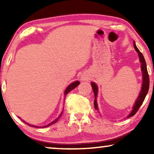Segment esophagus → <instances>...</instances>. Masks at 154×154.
Wrapping results in <instances>:
<instances>
[{
  "instance_id": "1",
  "label": "esophagus",
  "mask_w": 154,
  "mask_h": 154,
  "mask_svg": "<svg viewBox=\"0 0 154 154\" xmlns=\"http://www.w3.org/2000/svg\"><path fill=\"white\" fill-rule=\"evenodd\" d=\"M81 80L82 81H86L87 80V78L84 75H82V77H81Z\"/></svg>"
}]
</instances>
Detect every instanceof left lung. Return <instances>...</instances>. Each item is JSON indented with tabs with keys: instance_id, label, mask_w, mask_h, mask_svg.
<instances>
[{
	"instance_id": "obj_1",
	"label": "left lung",
	"mask_w": 154,
	"mask_h": 154,
	"mask_svg": "<svg viewBox=\"0 0 154 154\" xmlns=\"http://www.w3.org/2000/svg\"><path fill=\"white\" fill-rule=\"evenodd\" d=\"M134 48L136 49V51L138 52V54H139V60L140 62V64H141V71H142V75H143V83H142V87H141V90L139 93V95L138 96L136 102H135L134 105L132 107V110L128 116L127 118H130V117L133 116L135 113H137V111L139 110L140 106L144 101L145 98L146 97V95L147 94L148 90H149V74H148L147 69V64H146V62L145 60L144 56L142 54L141 52L139 51V49L137 48V47L135 45V43L134 41ZM91 85H92V88L94 91V108L96 110L98 111V104H97V100H96V97H97L98 94V86L96 85L95 83L91 82Z\"/></svg>"
}]
</instances>
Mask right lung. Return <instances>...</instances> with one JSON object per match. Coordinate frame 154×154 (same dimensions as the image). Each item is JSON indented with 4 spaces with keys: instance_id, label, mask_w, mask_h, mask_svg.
<instances>
[{
    "instance_id": "right-lung-1",
    "label": "right lung",
    "mask_w": 154,
    "mask_h": 154,
    "mask_svg": "<svg viewBox=\"0 0 154 154\" xmlns=\"http://www.w3.org/2000/svg\"><path fill=\"white\" fill-rule=\"evenodd\" d=\"M79 83H80V82H79V81H76V82H74L73 83H71V84H70V85H69V86H68V87L66 88V90H65V92H64V97L66 98V95L68 94V93H69L70 92H71V91L72 90H73L74 88H76L77 86H78V85H79ZM62 114V113H61V114L60 115V116L58 117V118H57L55 119V120L53 121V122H51L50 124H48V125H46V126H40V127H38V126H34V125H30V124H28L27 122H26L25 121L23 120V119H21V120H22L23 122H24V123L26 124L27 125H28V126H32V127H35V128H46V127H48V126H51V125H52V124H54L56 123V122H58V119H60V117H61ZM18 118H19L20 119H21V118H20V117H18Z\"/></svg>"
}]
</instances>
